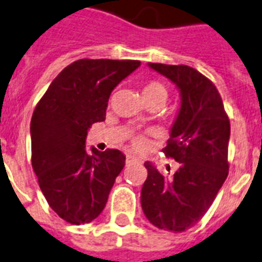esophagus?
<instances>
[{
    "instance_id": "esophagus-1",
    "label": "esophagus",
    "mask_w": 262,
    "mask_h": 262,
    "mask_svg": "<svg viewBox=\"0 0 262 262\" xmlns=\"http://www.w3.org/2000/svg\"><path fill=\"white\" fill-rule=\"evenodd\" d=\"M133 161H138L137 157H134V156H127V159H125V163L129 164V163H133Z\"/></svg>"
}]
</instances>
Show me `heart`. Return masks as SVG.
<instances>
[{"label":"heart","mask_w":262,"mask_h":262,"mask_svg":"<svg viewBox=\"0 0 262 262\" xmlns=\"http://www.w3.org/2000/svg\"><path fill=\"white\" fill-rule=\"evenodd\" d=\"M142 97L145 99L146 103L149 102H161L164 105V102L167 101L168 91L167 89L164 87V84H161L160 82H156V80H150V82L145 83L143 87H142ZM146 141L143 137H135L133 139V145L137 147V149H142L145 146Z\"/></svg>","instance_id":"b5f03b06"}]
</instances>
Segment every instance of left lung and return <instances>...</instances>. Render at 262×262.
<instances>
[{"instance_id": "left-lung-1", "label": "left lung", "mask_w": 262, "mask_h": 262, "mask_svg": "<svg viewBox=\"0 0 262 262\" xmlns=\"http://www.w3.org/2000/svg\"><path fill=\"white\" fill-rule=\"evenodd\" d=\"M179 90L180 108L163 151L179 163L164 176L145 163L147 179L141 192L143 213L160 230L183 232L200 222L228 175L230 120L217 89L188 66L149 62Z\"/></svg>"}]
</instances>
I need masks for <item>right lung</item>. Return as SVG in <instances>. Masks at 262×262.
<instances>
[{"instance_id": "right-lung-1", "label": "right lung", "mask_w": 262, "mask_h": 262, "mask_svg": "<svg viewBox=\"0 0 262 262\" xmlns=\"http://www.w3.org/2000/svg\"><path fill=\"white\" fill-rule=\"evenodd\" d=\"M141 61L82 58L66 67L40 98L31 119V161L50 208L79 226L102 212L125 165L120 150H86L87 131L105 120L108 99Z\"/></svg>"}]
</instances>
